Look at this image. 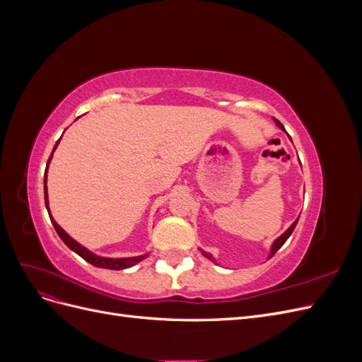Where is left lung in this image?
<instances>
[{
	"instance_id": "8db88e82",
	"label": "left lung",
	"mask_w": 362,
	"mask_h": 362,
	"mask_svg": "<svg viewBox=\"0 0 362 362\" xmlns=\"http://www.w3.org/2000/svg\"><path fill=\"white\" fill-rule=\"evenodd\" d=\"M275 120H276V124H278V125H279V127H281V128L284 129V127H282V124L279 122V120H278V119H275ZM298 221H299V218H296V222H294V223H293V225H291V226H290V228L287 229V231H286V233H284V234H282V235H281L279 238H276V240H275V243H273V246H272V250H270V257H273V255H275V254H276V252H278V250L281 249V246H282L284 243H286V242H287V238H288V237L291 235V233L294 231V228H296V225H298ZM202 254H204V255H205V257H206L208 259H211V261H214V259H213V257H211L210 254H208V252H202Z\"/></svg>"
}]
</instances>
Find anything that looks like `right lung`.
Returning a JSON list of instances; mask_svg holds the SVG:
<instances>
[{
  "label": "right lung",
  "instance_id": "obj_1",
  "mask_svg": "<svg viewBox=\"0 0 362 362\" xmlns=\"http://www.w3.org/2000/svg\"><path fill=\"white\" fill-rule=\"evenodd\" d=\"M60 139H62V137H60ZM59 141H60V140H57V144H56V146H54L52 152L56 151V148H57V145H59ZM52 152H51V156H49V158H48V164H49V161H51V158H52ZM48 164H47V169H48ZM43 192H45V205H47L48 214H51V213H49V206H48V193H47V170H45V178H43ZM49 218H51V223H52L54 229H56L59 237L64 242V245H66L71 250H74L75 254H78L83 259H86L87 262H90V264L95 266V267L110 269V270H122V269L133 267L134 264H137V262H140L141 259L146 258V255L133 257V258H104V257H98V255L92 254L90 250H87L86 247H83L80 243H76L72 237H69V234L64 233L63 229L57 225V222L54 221L52 216H49Z\"/></svg>",
  "mask_w": 362,
  "mask_h": 362
}]
</instances>
